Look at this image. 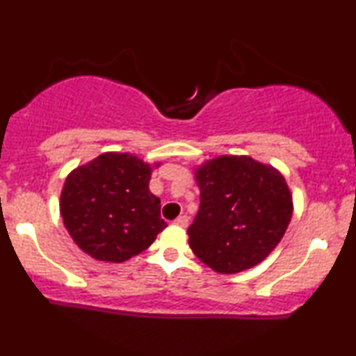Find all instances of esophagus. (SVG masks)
I'll return each mask as SVG.
<instances>
[{
  "mask_svg": "<svg viewBox=\"0 0 356 356\" xmlns=\"http://www.w3.org/2000/svg\"><path fill=\"white\" fill-rule=\"evenodd\" d=\"M175 223L179 227H186L188 225V216H179L177 220H175Z\"/></svg>",
  "mask_w": 356,
  "mask_h": 356,
  "instance_id": "obj_1",
  "label": "esophagus"
}]
</instances>
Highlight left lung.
Wrapping results in <instances>:
<instances>
[{
    "label": "left lung",
    "mask_w": 356,
    "mask_h": 356,
    "mask_svg": "<svg viewBox=\"0 0 356 356\" xmlns=\"http://www.w3.org/2000/svg\"><path fill=\"white\" fill-rule=\"evenodd\" d=\"M201 204L188 228L204 264L236 274L264 261L289 227L293 204L285 178L251 157H223L196 172Z\"/></svg>",
    "instance_id": "1"
}]
</instances>
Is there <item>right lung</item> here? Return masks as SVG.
Listing matches in <instances>:
<instances>
[{"instance_id":"right-lung-1","label":"right lung","mask_w":356,"mask_h":356,"mask_svg":"<svg viewBox=\"0 0 356 356\" xmlns=\"http://www.w3.org/2000/svg\"><path fill=\"white\" fill-rule=\"evenodd\" d=\"M150 172L134 155L106 152L70 173L60 211L82 251L123 262L152 245L167 223L160 218V199L149 191Z\"/></svg>"}]
</instances>
